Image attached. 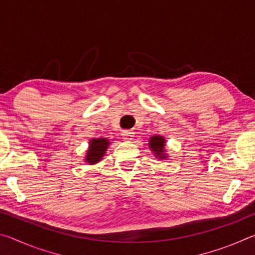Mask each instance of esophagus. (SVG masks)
Segmentation results:
<instances>
[{
	"instance_id": "34e87169",
	"label": "esophagus",
	"mask_w": 255,
	"mask_h": 255,
	"mask_svg": "<svg viewBox=\"0 0 255 255\" xmlns=\"http://www.w3.org/2000/svg\"><path fill=\"white\" fill-rule=\"evenodd\" d=\"M122 135H123V137L125 138V139L131 140L132 137H133V132L131 130H123Z\"/></svg>"
}]
</instances>
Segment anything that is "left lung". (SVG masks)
I'll list each match as a JSON object with an SVG mask.
<instances>
[{
    "instance_id": "left-lung-1",
    "label": "left lung",
    "mask_w": 255,
    "mask_h": 255,
    "mask_svg": "<svg viewBox=\"0 0 255 255\" xmlns=\"http://www.w3.org/2000/svg\"><path fill=\"white\" fill-rule=\"evenodd\" d=\"M164 146H165V139L162 136H153L149 139V147L152 148L155 155L159 158H165L164 156Z\"/></svg>"
}]
</instances>
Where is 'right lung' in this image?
I'll return each instance as SVG.
<instances>
[{
  "mask_svg": "<svg viewBox=\"0 0 255 255\" xmlns=\"http://www.w3.org/2000/svg\"><path fill=\"white\" fill-rule=\"evenodd\" d=\"M109 145V141L106 138H98V139H92L90 141V148L88 150L85 161L90 164H94L99 161H101L103 155Z\"/></svg>",
  "mask_w": 255,
  "mask_h": 255,
  "instance_id": "right-lung-1",
  "label": "right lung"
}]
</instances>
